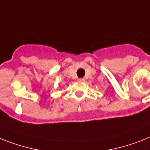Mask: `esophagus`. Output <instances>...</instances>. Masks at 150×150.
<instances>
[{
    "instance_id": "1",
    "label": "esophagus",
    "mask_w": 150,
    "mask_h": 150,
    "mask_svg": "<svg viewBox=\"0 0 150 150\" xmlns=\"http://www.w3.org/2000/svg\"><path fill=\"white\" fill-rule=\"evenodd\" d=\"M79 81H85V79H83V78H81V79H78Z\"/></svg>"
}]
</instances>
